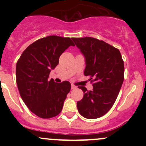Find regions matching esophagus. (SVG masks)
<instances>
[{
    "label": "esophagus",
    "instance_id": "obj_1",
    "mask_svg": "<svg viewBox=\"0 0 146 146\" xmlns=\"http://www.w3.org/2000/svg\"><path fill=\"white\" fill-rule=\"evenodd\" d=\"M76 88H77V87H76L75 86H74V85L72 84V86H71V88H72V89H75Z\"/></svg>",
    "mask_w": 146,
    "mask_h": 146
}]
</instances>
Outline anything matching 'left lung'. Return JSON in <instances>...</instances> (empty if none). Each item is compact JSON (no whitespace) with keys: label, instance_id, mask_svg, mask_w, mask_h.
Instances as JSON below:
<instances>
[{"label":"left lung","instance_id":"8db88e82","mask_svg":"<svg viewBox=\"0 0 146 146\" xmlns=\"http://www.w3.org/2000/svg\"><path fill=\"white\" fill-rule=\"evenodd\" d=\"M85 58V76L94 82L92 91L79 86L84 94L77 102L80 114L95 119L106 114L116 100L124 80V64L121 52L106 42L92 37L73 38Z\"/></svg>","mask_w":146,"mask_h":146}]
</instances>
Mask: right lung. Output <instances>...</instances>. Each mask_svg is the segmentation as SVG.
I'll list each match as a JSON object with an SVG mask.
<instances>
[{
    "instance_id": "obj_1",
    "label": "right lung",
    "mask_w": 146,
    "mask_h": 146,
    "mask_svg": "<svg viewBox=\"0 0 146 146\" xmlns=\"http://www.w3.org/2000/svg\"><path fill=\"white\" fill-rule=\"evenodd\" d=\"M70 46H74L70 38L50 36L40 38L25 49L17 63V84L22 99L40 118L58 115L70 91L69 81L48 80L60 55Z\"/></svg>"
}]
</instances>
